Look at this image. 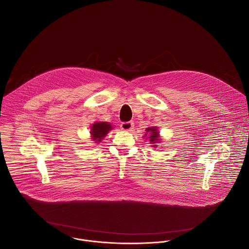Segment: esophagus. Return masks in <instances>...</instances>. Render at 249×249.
Returning a JSON list of instances; mask_svg holds the SVG:
<instances>
[{
    "instance_id": "obj_1",
    "label": "esophagus",
    "mask_w": 249,
    "mask_h": 249,
    "mask_svg": "<svg viewBox=\"0 0 249 249\" xmlns=\"http://www.w3.org/2000/svg\"><path fill=\"white\" fill-rule=\"evenodd\" d=\"M121 128L124 131H131L134 128V124L132 122H126V123H123L121 124Z\"/></svg>"
}]
</instances>
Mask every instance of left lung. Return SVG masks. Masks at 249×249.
Instances as JSON below:
<instances>
[{"label": "left lung", "instance_id": "obj_1", "mask_svg": "<svg viewBox=\"0 0 249 249\" xmlns=\"http://www.w3.org/2000/svg\"><path fill=\"white\" fill-rule=\"evenodd\" d=\"M145 131H146V133L144 134L143 138L148 139L149 142L151 143L150 146L156 148L157 147V143L162 142V139L160 137V134H159L157 126H149V127H147L145 129Z\"/></svg>", "mask_w": 249, "mask_h": 249}]
</instances>
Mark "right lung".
Returning a JSON list of instances; mask_svg holds the SVG:
<instances>
[{"label": "right lung", "mask_w": 249, "mask_h": 249, "mask_svg": "<svg viewBox=\"0 0 249 249\" xmlns=\"http://www.w3.org/2000/svg\"><path fill=\"white\" fill-rule=\"evenodd\" d=\"M113 129V126L110 123L107 122H96L92 124L90 127V134L91 139L96 143H100L104 140V138L107 135V133Z\"/></svg>", "instance_id": "1"}]
</instances>
